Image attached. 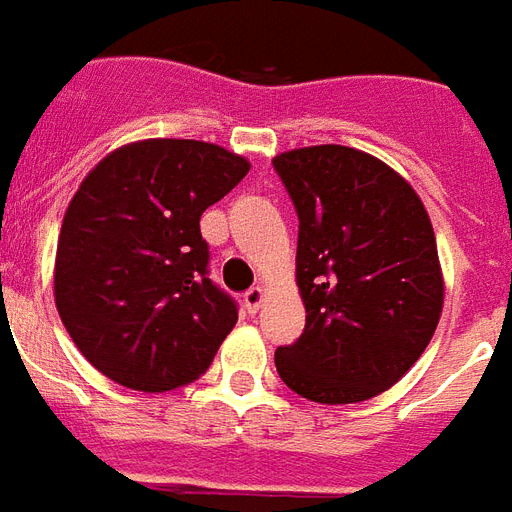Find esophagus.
<instances>
[{"label": "esophagus", "instance_id": "esophagus-1", "mask_svg": "<svg viewBox=\"0 0 512 512\" xmlns=\"http://www.w3.org/2000/svg\"><path fill=\"white\" fill-rule=\"evenodd\" d=\"M263 300H265L263 287H252V290L244 292V308H247L249 314H255L257 308L263 306Z\"/></svg>", "mask_w": 512, "mask_h": 512}]
</instances>
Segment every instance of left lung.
<instances>
[{
	"label": "left lung",
	"mask_w": 512,
	"mask_h": 512,
	"mask_svg": "<svg viewBox=\"0 0 512 512\" xmlns=\"http://www.w3.org/2000/svg\"><path fill=\"white\" fill-rule=\"evenodd\" d=\"M273 169L298 214L306 327L276 370L314 403L381 395L427 349L443 308L435 233L413 187L368 152L319 144Z\"/></svg>",
	"instance_id": "1"
}]
</instances>
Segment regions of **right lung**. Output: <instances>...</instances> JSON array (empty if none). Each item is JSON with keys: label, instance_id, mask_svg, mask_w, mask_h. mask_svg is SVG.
<instances>
[{"label": "right lung", "instance_id": "right-lung-1", "mask_svg": "<svg viewBox=\"0 0 512 512\" xmlns=\"http://www.w3.org/2000/svg\"><path fill=\"white\" fill-rule=\"evenodd\" d=\"M247 171L217 144L147 139L83 179L58 236L56 306L93 368L169 392L212 365L239 303L209 279L201 214Z\"/></svg>", "mask_w": 512, "mask_h": 512}]
</instances>
